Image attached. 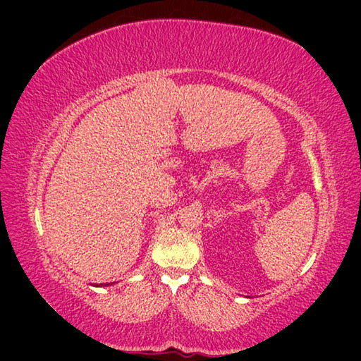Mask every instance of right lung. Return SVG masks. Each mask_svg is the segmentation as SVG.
I'll use <instances>...</instances> for the list:
<instances>
[{
	"mask_svg": "<svg viewBox=\"0 0 361 361\" xmlns=\"http://www.w3.org/2000/svg\"><path fill=\"white\" fill-rule=\"evenodd\" d=\"M105 287V286H111V283H96V287Z\"/></svg>",
	"mask_w": 361,
	"mask_h": 361,
	"instance_id": "1",
	"label": "right lung"
}]
</instances>
